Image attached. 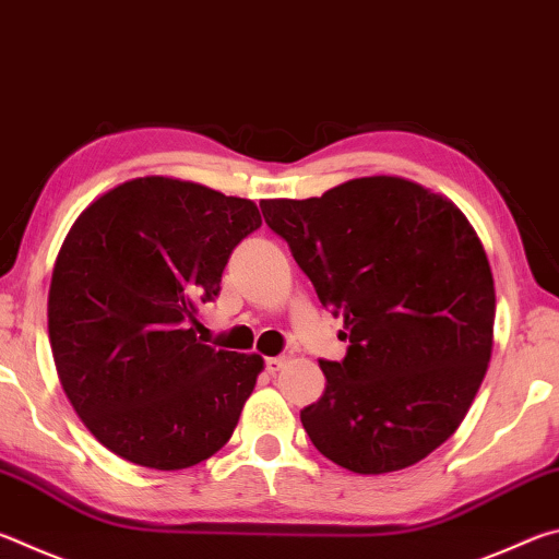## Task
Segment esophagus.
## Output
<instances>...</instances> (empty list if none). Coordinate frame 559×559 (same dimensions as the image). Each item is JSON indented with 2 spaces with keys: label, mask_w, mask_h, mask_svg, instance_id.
<instances>
[{
  "label": "esophagus",
  "mask_w": 559,
  "mask_h": 559,
  "mask_svg": "<svg viewBox=\"0 0 559 559\" xmlns=\"http://www.w3.org/2000/svg\"><path fill=\"white\" fill-rule=\"evenodd\" d=\"M286 362H288V357H286V355L269 357V359H266V370H269V372H273V374H276L278 370H283V367H286Z\"/></svg>",
  "instance_id": "34e87169"
}]
</instances>
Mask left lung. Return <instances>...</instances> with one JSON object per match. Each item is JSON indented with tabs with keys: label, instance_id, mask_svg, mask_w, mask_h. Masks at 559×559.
<instances>
[{
	"label": "left lung",
	"instance_id": "left-lung-1",
	"mask_svg": "<svg viewBox=\"0 0 559 559\" xmlns=\"http://www.w3.org/2000/svg\"><path fill=\"white\" fill-rule=\"evenodd\" d=\"M261 210L345 318L347 355L320 362L325 392L300 412L310 441L359 476L427 459L461 427L493 353V271L466 214L394 175Z\"/></svg>",
	"mask_w": 559,
	"mask_h": 559
}]
</instances>
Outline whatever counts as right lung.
I'll return each instance as SVG.
<instances>
[{
  "label": "right lung",
  "mask_w": 559,
  "mask_h": 559,
  "mask_svg": "<svg viewBox=\"0 0 559 559\" xmlns=\"http://www.w3.org/2000/svg\"><path fill=\"white\" fill-rule=\"evenodd\" d=\"M259 206L187 179L147 175L96 197L66 234L49 286V340L66 396L103 447L182 471L239 424L263 357L197 340Z\"/></svg>",
  "instance_id": "obj_1"
}]
</instances>
